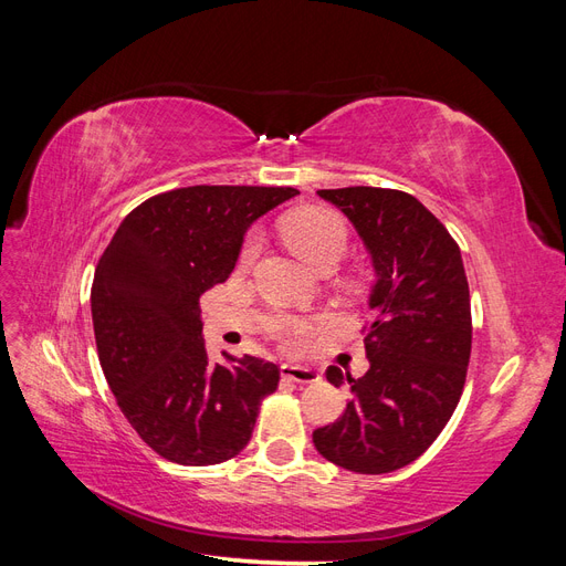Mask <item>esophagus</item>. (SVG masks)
<instances>
[{"instance_id": "esophagus-1", "label": "esophagus", "mask_w": 566, "mask_h": 566, "mask_svg": "<svg viewBox=\"0 0 566 566\" xmlns=\"http://www.w3.org/2000/svg\"><path fill=\"white\" fill-rule=\"evenodd\" d=\"M281 375L287 380L300 382V385H314L321 380V375L314 368H306V366H297V364H283L281 366Z\"/></svg>"}]
</instances>
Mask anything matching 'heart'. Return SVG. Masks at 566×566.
I'll return each instance as SVG.
<instances>
[{
  "instance_id": "b5f03b06",
  "label": "heart",
  "mask_w": 566,
  "mask_h": 566,
  "mask_svg": "<svg viewBox=\"0 0 566 566\" xmlns=\"http://www.w3.org/2000/svg\"><path fill=\"white\" fill-rule=\"evenodd\" d=\"M283 235L302 260L316 269L325 264H337L347 250V224L337 212L325 208H306L287 214L283 219ZM260 233L252 231L238 254L241 266H250L260 252Z\"/></svg>"
}]
</instances>
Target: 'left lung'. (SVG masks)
<instances>
[{
    "mask_svg": "<svg viewBox=\"0 0 566 566\" xmlns=\"http://www.w3.org/2000/svg\"><path fill=\"white\" fill-rule=\"evenodd\" d=\"M347 214L373 260L375 283L364 328L370 368L352 378L325 370L352 399L314 447L335 465L385 474L420 458L460 401L472 349L470 287L460 248L424 205L394 188H323Z\"/></svg>",
    "mask_w": 566,
    "mask_h": 566,
    "instance_id": "left-lung-1",
    "label": "left lung"
}]
</instances>
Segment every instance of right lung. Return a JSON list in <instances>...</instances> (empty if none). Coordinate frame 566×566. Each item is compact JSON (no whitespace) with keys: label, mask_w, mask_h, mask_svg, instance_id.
I'll return each instance as SVG.
<instances>
[{"label":"right lung","mask_w":566,"mask_h":566,"mask_svg":"<svg viewBox=\"0 0 566 566\" xmlns=\"http://www.w3.org/2000/svg\"><path fill=\"white\" fill-rule=\"evenodd\" d=\"M290 186H188L134 208L92 285L98 361L129 424L179 465L241 453L281 370L262 358L210 364L200 295L224 283L254 219L297 196Z\"/></svg>","instance_id":"right-lung-1"}]
</instances>
